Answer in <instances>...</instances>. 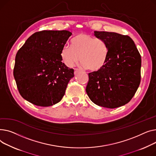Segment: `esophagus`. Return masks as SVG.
Instances as JSON below:
<instances>
[{
  "label": "esophagus",
  "instance_id": "1",
  "mask_svg": "<svg viewBox=\"0 0 156 156\" xmlns=\"http://www.w3.org/2000/svg\"><path fill=\"white\" fill-rule=\"evenodd\" d=\"M79 71H80V70L78 69H74V74H77V72H79Z\"/></svg>",
  "mask_w": 156,
  "mask_h": 156
}]
</instances>
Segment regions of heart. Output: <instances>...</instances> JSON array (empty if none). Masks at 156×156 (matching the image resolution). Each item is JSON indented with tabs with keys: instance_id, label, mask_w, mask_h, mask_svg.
<instances>
[{
	"instance_id": "b5f03b06",
	"label": "heart",
	"mask_w": 156,
	"mask_h": 156,
	"mask_svg": "<svg viewBox=\"0 0 156 156\" xmlns=\"http://www.w3.org/2000/svg\"><path fill=\"white\" fill-rule=\"evenodd\" d=\"M109 49L106 43L85 33L77 35L72 40V47L66 46L61 52L62 61L69 67L74 66L80 57L81 66L96 72L106 64Z\"/></svg>"
}]
</instances>
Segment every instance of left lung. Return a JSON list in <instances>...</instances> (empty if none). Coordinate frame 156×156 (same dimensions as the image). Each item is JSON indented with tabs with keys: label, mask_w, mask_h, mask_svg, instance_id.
Segmentation results:
<instances>
[{
	"label": "left lung",
	"mask_w": 156,
	"mask_h": 156,
	"mask_svg": "<svg viewBox=\"0 0 156 156\" xmlns=\"http://www.w3.org/2000/svg\"><path fill=\"white\" fill-rule=\"evenodd\" d=\"M94 36L106 43L109 53L104 67L89 74L87 94L99 106H123L133 97L140 85V55L129 36L106 31H94Z\"/></svg>",
	"instance_id": "obj_1"
}]
</instances>
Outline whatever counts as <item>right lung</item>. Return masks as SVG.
<instances>
[{"label":"right lung","instance_id":"1","mask_svg":"<svg viewBox=\"0 0 156 156\" xmlns=\"http://www.w3.org/2000/svg\"><path fill=\"white\" fill-rule=\"evenodd\" d=\"M72 33L42 31L33 34L17 51L14 77L21 96L39 106L60 102L74 69L62 60L61 52Z\"/></svg>","mask_w":156,"mask_h":156}]
</instances>
